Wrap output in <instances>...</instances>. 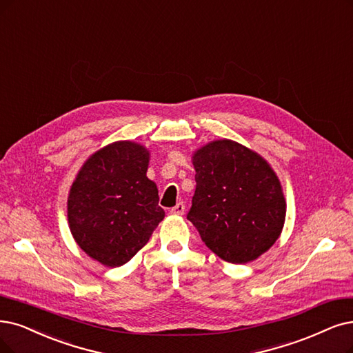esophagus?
Returning <instances> with one entry per match:
<instances>
[{"label":"esophagus","mask_w":353,"mask_h":353,"mask_svg":"<svg viewBox=\"0 0 353 353\" xmlns=\"http://www.w3.org/2000/svg\"><path fill=\"white\" fill-rule=\"evenodd\" d=\"M173 215H183L185 214V203L183 202H179L176 206H173L172 210H170Z\"/></svg>","instance_id":"34e87169"}]
</instances>
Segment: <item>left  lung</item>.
<instances>
[{"instance_id":"8db88e82","label":"left lung","mask_w":353,"mask_h":353,"mask_svg":"<svg viewBox=\"0 0 353 353\" xmlns=\"http://www.w3.org/2000/svg\"><path fill=\"white\" fill-rule=\"evenodd\" d=\"M192 160L196 190L188 219L208 249L234 265L268 252L286 214L281 181L268 161L230 139L206 143Z\"/></svg>"}]
</instances>
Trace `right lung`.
Here are the masks:
<instances>
[{
	"mask_svg": "<svg viewBox=\"0 0 353 353\" xmlns=\"http://www.w3.org/2000/svg\"><path fill=\"white\" fill-rule=\"evenodd\" d=\"M148 161L145 147L117 141L91 155L71 186L72 237L104 266L129 262L164 218L159 189L147 177Z\"/></svg>",
	"mask_w": 353,
	"mask_h": 353,
	"instance_id": "right-lung-1",
	"label": "right lung"
}]
</instances>
